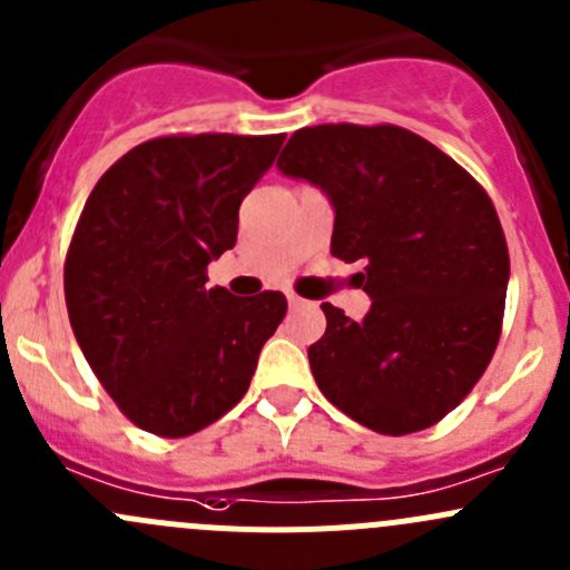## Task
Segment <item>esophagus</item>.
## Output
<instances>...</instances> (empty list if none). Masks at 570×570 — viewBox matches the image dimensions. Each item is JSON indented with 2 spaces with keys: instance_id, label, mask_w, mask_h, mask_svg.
Segmentation results:
<instances>
[{
  "instance_id": "1",
  "label": "esophagus",
  "mask_w": 570,
  "mask_h": 570,
  "mask_svg": "<svg viewBox=\"0 0 570 570\" xmlns=\"http://www.w3.org/2000/svg\"><path fill=\"white\" fill-rule=\"evenodd\" d=\"M286 303H289V308H301V306H306V301H303L301 295H295V292H292V295H286Z\"/></svg>"
}]
</instances>
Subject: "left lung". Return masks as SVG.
<instances>
[{
  "instance_id": "1",
  "label": "left lung",
  "mask_w": 570,
  "mask_h": 570,
  "mask_svg": "<svg viewBox=\"0 0 570 570\" xmlns=\"http://www.w3.org/2000/svg\"><path fill=\"white\" fill-rule=\"evenodd\" d=\"M336 209L331 253L361 262L364 320L325 303L308 347L320 392L381 435L439 424L469 396L502 336L510 256L493 200L469 170L394 124L297 129L278 157Z\"/></svg>"
}]
</instances>
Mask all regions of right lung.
Returning a JSON list of instances; mask_svg holds the SVG:
<instances>
[{"instance_id": "1", "label": "right lung", "mask_w": 570, "mask_h": 570, "mask_svg": "<svg viewBox=\"0 0 570 570\" xmlns=\"http://www.w3.org/2000/svg\"><path fill=\"white\" fill-rule=\"evenodd\" d=\"M286 135H165L94 187L66 253L73 336L131 424L184 439L232 411L286 314L281 292L206 286Z\"/></svg>"}]
</instances>
